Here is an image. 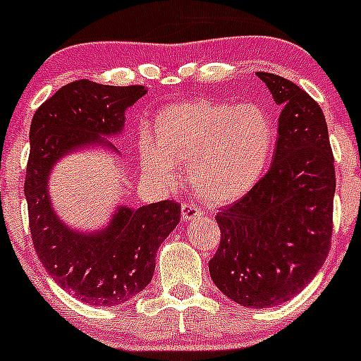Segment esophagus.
Here are the masks:
<instances>
[{"mask_svg": "<svg viewBox=\"0 0 361 361\" xmlns=\"http://www.w3.org/2000/svg\"><path fill=\"white\" fill-rule=\"evenodd\" d=\"M199 216H201V209H199L195 204H192V202L181 204V218H183V221L195 220V218H199Z\"/></svg>", "mask_w": 361, "mask_h": 361, "instance_id": "34e87169", "label": "esophagus"}]
</instances>
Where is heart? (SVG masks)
Listing matches in <instances>:
<instances>
[{
	"mask_svg": "<svg viewBox=\"0 0 361 361\" xmlns=\"http://www.w3.org/2000/svg\"><path fill=\"white\" fill-rule=\"evenodd\" d=\"M274 143V122L258 104L195 99L162 108L154 136H140L137 154L143 169L162 180H174L176 164H187L197 197L228 204L260 181Z\"/></svg>",
	"mask_w": 361,
	"mask_h": 361,
	"instance_id": "b5f03b06",
	"label": "heart"
}]
</instances>
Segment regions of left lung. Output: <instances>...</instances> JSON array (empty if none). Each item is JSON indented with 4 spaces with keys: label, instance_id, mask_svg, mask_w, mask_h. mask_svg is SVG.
Segmentation results:
<instances>
[{
    "label": "left lung",
    "instance_id": "obj_1",
    "mask_svg": "<svg viewBox=\"0 0 361 361\" xmlns=\"http://www.w3.org/2000/svg\"><path fill=\"white\" fill-rule=\"evenodd\" d=\"M257 75L281 106L274 160L253 190L216 214L221 239L209 274L228 298L264 309L290 300L322 269L336 169L319 104L283 76Z\"/></svg>",
    "mask_w": 361,
    "mask_h": 361
}]
</instances>
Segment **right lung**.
<instances>
[{
	"label": "right lung",
	"mask_w": 361,
	"mask_h": 361,
	"mask_svg": "<svg viewBox=\"0 0 361 361\" xmlns=\"http://www.w3.org/2000/svg\"><path fill=\"white\" fill-rule=\"evenodd\" d=\"M145 94L143 85L76 80L61 87L32 116L24 183L32 245L54 281L90 305L123 304L147 288L159 246L180 221V204L120 206L103 231L76 232L54 211L50 171L76 148L103 145L116 150L103 136L122 133L126 110Z\"/></svg>",
	"instance_id": "obj_1"
}]
</instances>
